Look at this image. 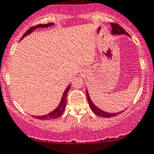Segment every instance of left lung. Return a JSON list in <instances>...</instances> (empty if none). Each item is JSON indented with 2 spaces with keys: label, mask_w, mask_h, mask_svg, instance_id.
<instances>
[{
  "label": "left lung",
  "mask_w": 154,
  "mask_h": 154,
  "mask_svg": "<svg viewBox=\"0 0 154 154\" xmlns=\"http://www.w3.org/2000/svg\"><path fill=\"white\" fill-rule=\"evenodd\" d=\"M110 25H111V27H112L111 33L113 34V35H127L129 36L128 32L124 30L123 27H122L120 25H119L118 24L112 23L111 22ZM86 96H87L88 103H89V105H90L91 109L97 116H98L103 117V118H111V117L116 116L120 114L121 113H122V112L124 111L123 110V111L118 112V113H113L103 111V110H102L101 109H100V108H98L97 107L96 105L92 103V101L91 100L90 97H89V93H88V91L86 90Z\"/></svg>",
  "instance_id": "obj_1"
}]
</instances>
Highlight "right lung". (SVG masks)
Segmentation results:
<instances>
[{"label":"right lung","mask_w":154,"mask_h":154,"mask_svg":"<svg viewBox=\"0 0 154 154\" xmlns=\"http://www.w3.org/2000/svg\"><path fill=\"white\" fill-rule=\"evenodd\" d=\"M54 25V23H48V24H39V25H37L35 26H33V27H31L28 29L26 32H25L22 37L21 38V40L22 38L25 37L26 35H29L30 34L31 32H32L33 30H35L36 28H39V27H50V26H52ZM70 85H68V87L66 88L65 91L63 92V97H62L61 101H60V103L59 104V105L55 109L51 111V113H48L46 115H44V116H33L34 118L35 119H42V120H51V119H54L58 118V117L61 116L63 115L64 110H65V107H66V103H67V94H68L69 90H70Z\"/></svg>","instance_id":"obj_1"}]
</instances>
